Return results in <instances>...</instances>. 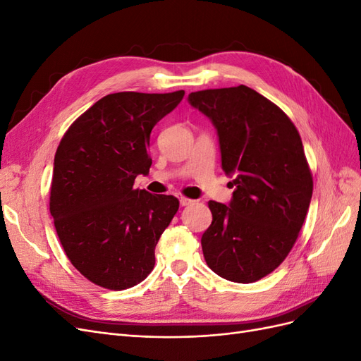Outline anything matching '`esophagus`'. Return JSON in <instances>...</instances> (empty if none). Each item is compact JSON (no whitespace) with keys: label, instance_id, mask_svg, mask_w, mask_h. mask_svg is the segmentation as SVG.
<instances>
[{"label":"esophagus","instance_id":"34e87169","mask_svg":"<svg viewBox=\"0 0 361 361\" xmlns=\"http://www.w3.org/2000/svg\"><path fill=\"white\" fill-rule=\"evenodd\" d=\"M179 202H180V206H188V204L194 203V200H191L188 197H183V195H179Z\"/></svg>","mask_w":361,"mask_h":361}]
</instances>
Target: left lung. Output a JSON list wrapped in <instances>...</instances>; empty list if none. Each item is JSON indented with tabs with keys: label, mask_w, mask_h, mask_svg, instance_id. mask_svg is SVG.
I'll return each mask as SVG.
<instances>
[{
	"label": "left lung",
	"mask_w": 361,
	"mask_h": 361,
	"mask_svg": "<svg viewBox=\"0 0 361 361\" xmlns=\"http://www.w3.org/2000/svg\"><path fill=\"white\" fill-rule=\"evenodd\" d=\"M188 101L212 120L236 187L228 206L207 203L204 260L226 280L257 281L286 259L309 211L313 178L301 137L285 111L247 85L192 92Z\"/></svg>",
	"instance_id": "left-lung-1"
}]
</instances>
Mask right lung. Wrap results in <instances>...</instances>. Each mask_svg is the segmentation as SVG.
<instances>
[{"mask_svg":"<svg viewBox=\"0 0 361 361\" xmlns=\"http://www.w3.org/2000/svg\"><path fill=\"white\" fill-rule=\"evenodd\" d=\"M183 94H106L60 141L49 211L71 264L97 286L133 288L155 267V247L179 200L138 190L134 182L152 166V129Z\"/></svg>","mask_w":361,"mask_h":361,"instance_id":"1","label":"right lung"}]
</instances>
